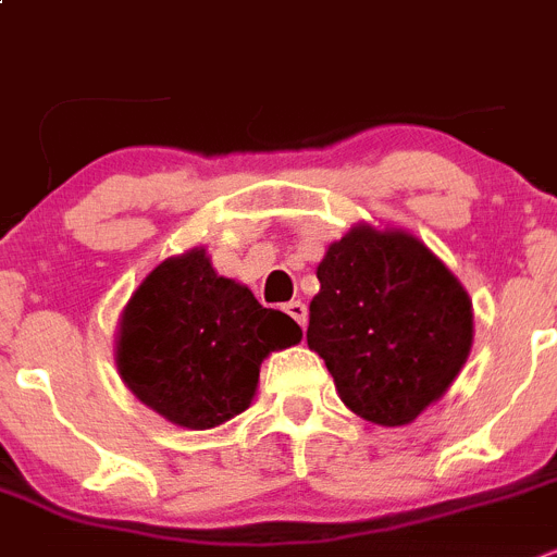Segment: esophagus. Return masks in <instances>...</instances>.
<instances>
[{
	"label": "esophagus",
	"mask_w": 557,
	"mask_h": 557,
	"mask_svg": "<svg viewBox=\"0 0 557 557\" xmlns=\"http://www.w3.org/2000/svg\"><path fill=\"white\" fill-rule=\"evenodd\" d=\"M284 312H287L289 318H293L295 323L300 325V329H306V320H309V312H306V306L300 304V300H289V304L284 306Z\"/></svg>",
	"instance_id": "1"
}]
</instances>
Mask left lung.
Segmentation results:
<instances>
[{
  "label": "left lung",
  "mask_w": 557,
  "mask_h": 557,
  "mask_svg": "<svg viewBox=\"0 0 557 557\" xmlns=\"http://www.w3.org/2000/svg\"><path fill=\"white\" fill-rule=\"evenodd\" d=\"M309 348L342 403L375 422H414L450 389L472 348V300L425 243L356 223L318 264Z\"/></svg>",
  "instance_id": "left-lung-1"
}]
</instances>
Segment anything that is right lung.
Instances as JSON below:
<instances>
[{
  "label": "right lung",
  "mask_w": 557,
  "mask_h": 557,
  "mask_svg": "<svg viewBox=\"0 0 557 557\" xmlns=\"http://www.w3.org/2000/svg\"><path fill=\"white\" fill-rule=\"evenodd\" d=\"M300 325L215 273L203 248L157 264L124 306L115 364L132 395L173 425L207 431L251 406L259 367Z\"/></svg>",
  "instance_id": "right-lung-1"
}]
</instances>
